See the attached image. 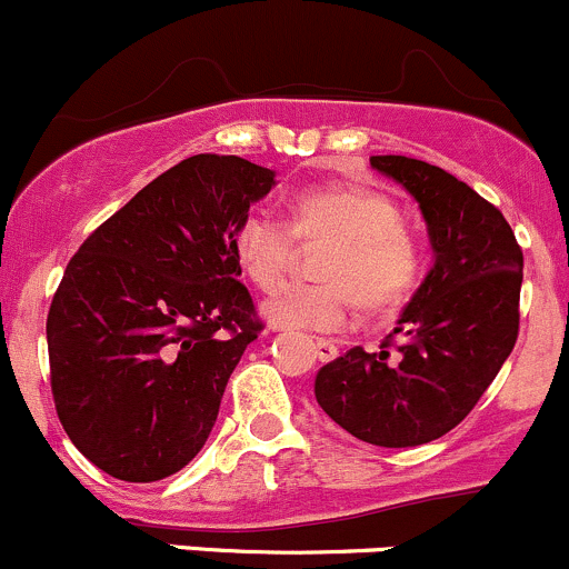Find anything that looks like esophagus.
<instances>
[{
	"label": "esophagus",
	"mask_w": 569,
	"mask_h": 569,
	"mask_svg": "<svg viewBox=\"0 0 569 569\" xmlns=\"http://www.w3.org/2000/svg\"><path fill=\"white\" fill-rule=\"evenodd\" d=\"M313 348H316L318 361H332L337 359V353H340V348H337L332 340H323V337H316Z\"/></svg>",
	"instance_id": "1"
}]
</instances>
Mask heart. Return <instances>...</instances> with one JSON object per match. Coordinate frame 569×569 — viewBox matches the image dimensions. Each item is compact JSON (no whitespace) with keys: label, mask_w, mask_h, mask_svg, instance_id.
<instances>
[{"label":"heart","mask_w":569,"mask_h":569,"mask_svg":"<svg viewBox=\"0 0 569 569\" xmlns=\"http://www.w3.org/2000/svg\"><path fill=\"white\" fill-rule=\"evenodd\" d=\"M299 242L329 246L318 264V286H286L261 308L280 329L337 332L348 327L356 302L389 310L410 295L418 256L402 232V213L383 193L359 186L305 191L291 210V223L253 208L232 234L237 264L261 291L278 289L295 267Z\"/></svg>","instance_id":"1"}]
</instances>
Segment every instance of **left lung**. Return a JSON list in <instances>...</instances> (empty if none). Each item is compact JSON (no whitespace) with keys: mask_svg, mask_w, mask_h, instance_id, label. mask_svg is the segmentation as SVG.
I'll list each match as a JSON object with an SVG mask.
<instances>
[{"mask_svg":"<svg viewBox=\"0 0 569 569\" xmlns=\"http://www.w3.org/2000/svg\"><path fill=\"white\" fill-rule=\"evenodd\" d=\"M421 208L435 264L378 353L351 348L316 376L321 410L383 448L432 442L461 423L518 337L523 253L513 229L451 172L408 156H372Z\"/></svg>","mask_w":569,"mask_h":569,"instance_id":"8db88e82","label":"left lung"}]
</instances>
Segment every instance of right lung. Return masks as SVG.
I'll list each match as a JSON object with an SVG mask.
<instances>
[{
	"mask_svg": "<svg viewBox=\"0 0 569 569\" xmlns=\"http://www.w3.org/2000/svg\"><path fill=\"white\" fill-rule=\"evenodd\" d=\"M274 172L199 153L86 237L48 310L61 427L108 476L151 483L202 451L229 376L259 337L232 234Z\"/></svg>",
	"mask_w": 569,
	"mask_h": 569,
	"instance_id": "1",
	"label": "right lung"
}]
</instances>
